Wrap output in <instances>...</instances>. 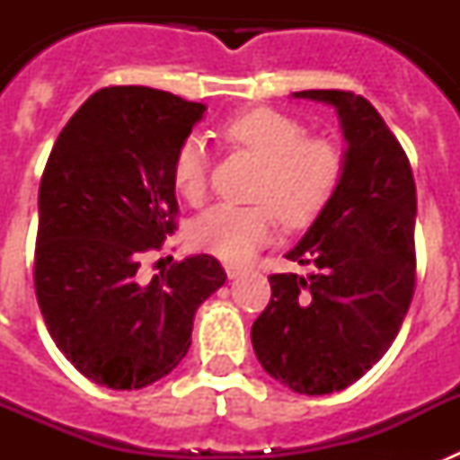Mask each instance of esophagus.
Wrapping results in <instances>:
<instances>
[{"label": "esophagus", "mask_w": 460, "mask_h": 460, "mask_svg": "<svg viewBox=\"0 0 460 460\" xmlns=\"http://www.w3.org/2000/svg\"><path fill=\"white\" fill-rule=\"evenodd\" d=\"M243 271H246V267L234 265V262H226V274H227V279H237V276H242Z\"/></svg>", "instance_id": "obj_1"}]
</instances>
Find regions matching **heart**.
I'll return each instance as SVG.
<instances>
[{"mask_svg": "<svg viewBox=\"0 0 460 460\" xmlns=\"http://www.w3.org/2000/svg\"><path fill=\"white\" fill-rule=\"evenodd\" d=\"M233 147L262 161L253 189L255 205H218L190 227V243L226 262H246L276 233L279 217L304 227L327 209L345 172L343 149L329 137L306 136L299 119L274 108L237 112L221 124ZM177 193L200 205L209 184V158L198 137L177 149L172 161Z\"/></svg>", "mask_w": 460, "mask_h": 460, "instance_id": "heart-1", "label": "heart"}]
</instances>
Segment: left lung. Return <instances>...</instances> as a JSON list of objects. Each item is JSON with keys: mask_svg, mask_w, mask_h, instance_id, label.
I'll list each match as a JSON object with an SVG mask.
<instances>
[{"mask_svg": "<svg viewBox=\"0 0 460 460\" xmlns=\"http://www.w3.org/2000/svg\"><path fill=\"white\" fill-rule=\"evenodd\" d=\"M299 99L336 105L348 154L339 190L286 255L315 271L271 274V299L253 323L258 361L292 392L320 396L359 380L389 350L417 283L410 158L376 108L345 89Z\"/></svg>", "mask_w": 460, "mask_h": 460, "instance_id": "left-lung-1", "label": "left lung"}]
</instances>
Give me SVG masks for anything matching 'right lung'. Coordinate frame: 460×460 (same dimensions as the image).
<instances>
[{
	"mask_svg": "<svg viewBox=\"0 0 460 460\" xmlns=\"http://www.w3.org/2000/svg\"><path fill=\"white\" fill-rule=\"evenodd\" d=\"M205 105L103 87L68 119L39 189L34 290L57 348L89 380L142 389L186 357L193 315L226 283L217 258L142 260L177 230L172 161Z\"/></svg>",
	"mask_w": 460,
	"mask_h": 460,
	"instance_id": "obj_1",
	"label": "right lung"
}]
</instances>
